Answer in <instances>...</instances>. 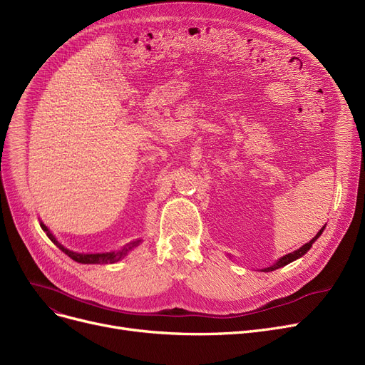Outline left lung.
Masks as SVG:
<instances>
[{"mask_svg": "<svg viewBox=\"0 0 365 365\" xmlns=\"http://www.w3.org/2000/svg\"><path fill=\"white\" fill-rule=\"evenodd\" d=\"M322 231H324V227L321 229V231L308 242V244H304L303 247H300L299 250H296V252H293V253H290V255H287V256H284V257H281L275 264H272V266H269V267H264L263 269V272H271V271H275V269H278V267H282V266H285V264H289L290 262H293V260H296V259H299V257H302L306 252L309 250V248L312 247V244L319 238V235L322 234Z\"/></svg>", "mask_w": 365, "mask_h": 365, "instance_id": "obj_1", "label": "left lung"}]
</instances>
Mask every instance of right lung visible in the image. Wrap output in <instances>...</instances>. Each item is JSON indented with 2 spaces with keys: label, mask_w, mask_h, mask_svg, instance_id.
<instances>
[{
  "label": "right lung",
  "mask_w": 365,
  "mask_h": 365,
  "mask_svg": "<svg viewBox=\"0 0 365 365\" xmlns=\"http://www.w3.org/2000/svg\"><path fill=\"white\" fill-rule=\"evenodd\" d=\"M40 225H41V227H43V231L47 234V237H48L57 247H59L65 255H68L72 260L78 262V263H115V262H118L120 259H123V257L127 255L128 250H131V248H134V247L140 244V240H136V241L130 242L127 247H124L121 252L101 253V255H99V253H98V255H81V253H75V252L68 250V248H65L59 241H57V240L53 237V234L48 231L47 226H46L44 223H40Z\"/></svg>",
  "instance_id": "1"
}]
</instances>
